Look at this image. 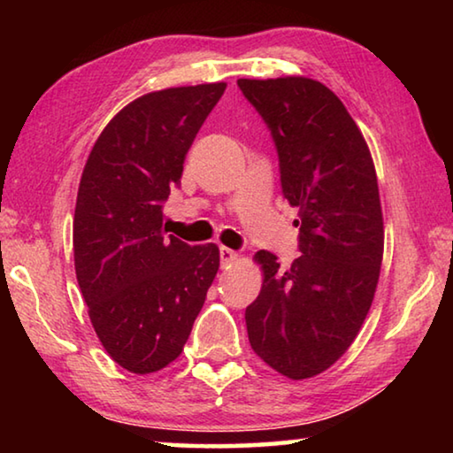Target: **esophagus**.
Listing matches in <instances>:
<instances>
[{"label": "esophagus", "instance_id": "obj_1", "mask_svg": "<svg viewBox=\"0 0 453 453\" xmlns=\"http://www.w3.org/2000/svg\"><path fill=\"white\" fill-rule=\"evenodd\" d=\"M219 259H221V265H229V264L237 262L240 256H237V251L229 250V248H219Z\"/></svg>", "mask_w": 453, "mask_h": 453}]
</instances>
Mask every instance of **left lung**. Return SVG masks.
Instances as JSON below:
<instances>
[{
  "label": "left lung",
  "mask_w": 453,
  "mask_h": 453,
  "mask_svg": "<svg viewBox=\"0 0 453 453\" xmlns=\"http://www.w3.org/2000/svg\"><path fill=\"white\" fill-rule=\"evenodd\" d=\"M237 86L272 129L302 251L288 270L270 251L254 256L264 281L245 310L248 337L275 372L308 380L346 354L372 308L383 257L378 175L354 118L321 81Z\"/></svg>",
  "instance_id": "1"
}]
</instances>
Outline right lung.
I'll list each match as a JSON object with an SVG mask.
<instances>
[{
    "instance_id": "right-lung-1",
    "label": "right lung",
    "mask_w": 453,
    "mask_h": 453,
    "mask_svg": "<svg viewBox=\"0 0 453 453\" xmlns=\"http://www.w3.org/2000/svg\"><path fill=\"white\" fill-rule=\"evenodd\" d=\"M226 81L150 91L104 127L73 213L75 275L104 349L145 375L178 359L219 270L216 243L165 235L164 202Z\"/></svg>"
}]
</instances>
